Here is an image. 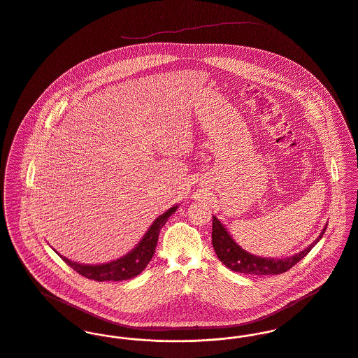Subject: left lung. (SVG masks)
<instances>
[{
    "label": "left lung",
    "mask_w": 358,
    "mask_h": 358,
    "mask_svg": "<svg viewBox=\"0 0 358 358\" xmlns=\"http://www.w3.org/2000/svg\"><path fill=\"white\" fill-rule=\"evenodd\" d=\"M327 225L318 235V238L308 245L305 250L299 251L287 258H264L257 257L244 248H241L234 238L229 235L227 228L221 224V221L213 215V247L215 250L217 257L220 261L234 272L244 273V275H255V276H271V275H280L291 269L295 264H298L308 252L317 244L318 240L322 238Z\"/></svg>",
    "instance_id": "left-lung-1"
}]
</instances>
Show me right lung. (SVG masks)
Here are the masks:
<instances>
[{"instance_id":"right-lung-1","label":"right lung","mask_w":358,"mask_h":358,"mask_svg":"<svg viewBox=\"0 0 358 358\" xmlns=\"http://www.w3.org/2000/svg\"><path fill=\"white\" fill-rule=\"evenodd\" d=\"M178 206L170 207L167 211H164L162 215H159L152 225L148 228L145 235L138 241V244L129 251L126 255L120 257L115 261L101 264V265H83L78 262H73L69 258L62 257V259L71 266L76 272H78L82 276L96 281H122V280H129V278H136L140 275L145 266L150 264V261L154 257L155 247L158 243V236H159L160 229L163 225L167 222L169 217L176 213Z\"/></svg>"}]
</instances>
